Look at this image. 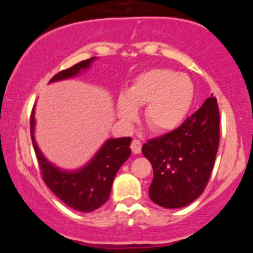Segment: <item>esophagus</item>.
I'll return each instance as SVG.
<instances>
[{"label": "esophagus", "instance_id": "1", "mask_svg": "<svg viewBox=\"0 0 253 253\" xmlns=\"http://www.w3.org/2000/svg\"><path fill=\"white\" fill-rule=\"evenodd\" d=\"M141 141L138 140V139H134V140H132V144H130V150H132L133 153H135V155H139V153L141 152Z\"/></svg>", "mask_w": 253, "mask_h": 253}]
</instances>
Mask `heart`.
Masks as SVG:
<instances>
[{
    "instance_id": "1",
    "label": "heart",
    "mask_w": 253,
    "mask_h": 253,
    "mask_svg": "<svg viewBox=\"0 0 253 253\" xmlns=\"http://www.w3.org/2000/svg\"><path fill=\"white\" fill-rule=\"evenodd\" d=\"M194 85L189 77L169 69H151L136 76L126 94L118 97V112L125 120L136 115L145 104V121L155 132L164 133L179 126L189 112Z\"/></svg>"
}]
</instances>
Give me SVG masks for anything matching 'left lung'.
I'll return each instance as SVG.
<instances>
[{
  "label": "left lung",
  "mask_w": 253,
  "mask_h": 253,
  "mask_svg": "<svg viewBox=\"0 0 253 253\" xmlns=\"http://www.w3.org/2000/svg\"><path fill=\"white\" fill-rule=\"evenodd\" d=\"M220 114L215 97L178 128L143 145V155L152 164L150 199L161 207L181 208L205 190L213 170L220 140Z\"/></svg>",
  "instance_id": "obj_1"
}]
</instances>
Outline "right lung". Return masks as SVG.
I'll list each match as a JSON object with an SVG mask.
<instances>
[{
	"mask_svg": "<svg viewBox=\"0 0 253 253\" xmlns=\"http://www.w3.org/2000/svg\"><path fill=\"white\" fill-rule=\"evenodd\" d=\"M95 57L82 60L71 68L58 72L50 80V83L77 76L81 71L86 70ZM34 108L31 113V136L36 151L40 173L52 193L66 206L75 211L89 213L100 208L109 199L115 175L130 156L129 136L108 139L102 145L94 158L85 167L77 171H64L58 169L43 157L34 139Z\"/></svg>",
	"mask_w": 253,
	"mask_h": 253,
	"instance_id": "add662e5",
	"label": "right lung"
}]
</instances>
